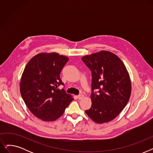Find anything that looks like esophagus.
Segmentation results:
<instances>
[{"label":"esophagus","instance_id":"34e87169","mask_svg":"<svg viewBox=\"0 0 153 153\" xmlns=\"http://www.w3.org/2000/svg\"><path fill=\"white\" fill-rule=\"evenodd\" d=\"M84 95L83 94H80V95H79L77 96V98H78L79 99H82L84 98Z\"/></svg>","mask_w":153,"mask_h":153}]
</instances>
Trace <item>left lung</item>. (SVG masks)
<instances>
[{"label":"left lung","instance_id":"1","mask_svg":"<svg viewBox=\"0 0 153 153\" xmlns=\"http://www.w3.org/2000/svg\"><path fill=\"white\" fill-rule=\"evenodd\" d=\"M82 61L92 72V105L86 114L97 123L115 118L130 99V77L125 64L108 51L83 56ZM97 90V93H94Z\"/></svg>","mask_w":153,"mask_h":153}]
</instances>
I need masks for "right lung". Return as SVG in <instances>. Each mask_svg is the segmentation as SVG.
<instances>
[{
  "mask_svg": "<svg viewBox=\"0 0 153 153\" xmlns=\"http://www.w3.org/2000/svg\"><path fill=\"white\" fill-rule=\"evenodd\" d=\"M58 53H39L27 63L20 83L22 97L30 111L43 121L52 122L64 114L74 99L58 87L60 73L68 61Z\"/></svg>",
  "mask_w": 153,
  "mask_h": 153,
  "instance_id": "right-lung-1",
  "label": "right lung"
}]
</instances>
